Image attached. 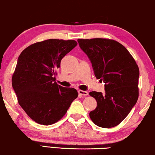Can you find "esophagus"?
Masks as SVG:
<instances>
[{
	"mask_svg": "<svg viewBox=\"0 0 155 155\" xmlns=\"http://www.w3.org/2000/svg\"><path fill=\"white\" fill-rule=\"evenodd\" d=\"M78 93L81 96H87L88 95L87 91H83V90H78Z\"/></svg>",
	"mask_w": 155,
	"mask_h": 155,
	"instance_id": "obj_1",
	"label": "esophagus"
}]
</instances>
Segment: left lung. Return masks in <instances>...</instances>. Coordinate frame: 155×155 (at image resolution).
<instances>
[{"mask_svg": "<svg viewBox=\"0 0 155 155\" xmlns=\"http://www.w3.org/2000/svg\"><path fill=\"white\" fill-rule=\"evenodd\" d=\"M87 54L97 79L103 81L105 94L91 91L96 108L90 113L96 125L111 128L129 114L139 97L140 70L134 58L118 41L106 38L78 39Z\"/></svg>", "mask_w": 155, "mask_h": 155, "instance_id": "left-lung-1", "label": "left lung"}]
</instances>
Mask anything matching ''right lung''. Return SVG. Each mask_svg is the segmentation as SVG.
<instances>
[{"instance_id":"right-lung-1","label":"right lung","mask_w":155,"mask_h":155,"mask_svg":"<svg viewBox=\"0 0 155 155\" xmlns=\"http://www.w3.org/2000/svg\"><path fill=\"white\" fill-rule=\"evenodd\" d=\"M77 45L75 40L49 39L31 44L18 57L13 88L20 107L38 124L58 122L78 97L75 89L55 82L61 59Z\"/></svg>"}]
</instances>
